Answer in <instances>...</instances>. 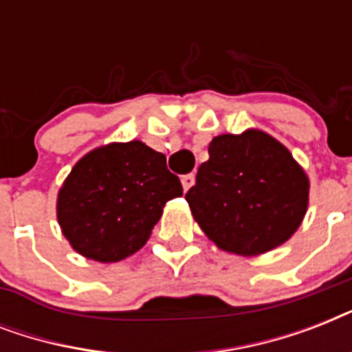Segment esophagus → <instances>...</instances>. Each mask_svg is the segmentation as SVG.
<instances>
[{"instance_id": "esophagus-1", "label": "esophagus", "mask_w": 352, "mask_h": 352, "mask_svg": "<svg viewBox=\"0 0 352 352\" xmlns=\"http://www.w3.org/2000/svg\"><path fill=\"white\" fill-rule=\"evenodd\" d=\"M181 182H182V188H184V192H188V190H190V188L193 186V182H195V175H193V173L182 175Z\"/></svg>"}]
</instances>
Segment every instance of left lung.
I'll list each match as a JSON object with an SVG mask.
<instances>
[{"label":"left lung","instance_id":"left-lung-1","mask_svg":"<svg viewBox=\"0 0 352 352\" xmlns=\"http://www.w3.org/2000/svg\"><path fill=\"white\" fill-rule=\"evenodd\" d=\"M186 193L203 232L223 250L256 256L298 230L309 203V179L290 151L257 129L219 135Z\"/></svg>","mask_w":352,"mask_h":352}]
</instances>
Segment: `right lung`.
<instances>
[{
  "instance_id": "1",
  "label": "right lung",
  "mask_w": 352,
  "mask_h": 352,
  "mask_svg": "<svg viewBox=\"0 0 352 352\" xmlns=\"http://www.w3.org/2000/svg\"><path fill=\"white\" fill-rule=\"evenodd\" d=\"M182 184L146 144H107L76 162L58 193V223L74 250L100 263L140 250Z\"/></svg>"
}]
</instances>
